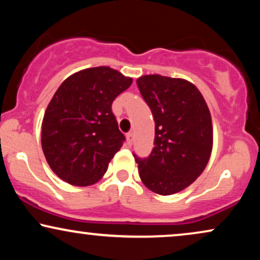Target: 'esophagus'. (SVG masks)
<instances>
[{
    "mask_svg": "<svg viewBox=\"0 0 260 260\" xmlns=\"http://www.w3.org/2000/svg\"><path fill=\"white\" fill-rule=\"evenodd\" d=\"M126 139H127V145L128 146H132V144H133V133H127Z\"/></svg>",
    "mask_w": 260,
    "mask_h": 260,
    "instance_id": "esophagus-1",
    "label": "esophagus"
}]
</instances>
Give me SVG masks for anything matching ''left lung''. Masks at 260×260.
Here are the masks:
<instances>
[{"label": "left lung", "mask_w": 260, "mask_h": 260, "mask_svg": "<svg viewBox=\"0 0 260 260\" xmlns=\"http://www.w3.org/2000/svg\"><path fill=\"white\" fill-rule=\"evenodd\" d=\"M137 85L154 119L151 153H133L140 179L157 194H174L194 182L209 162L211 115L198 88L183 79L144 75Z\"/></svg>", "instance_id": "1"}]
</instances>
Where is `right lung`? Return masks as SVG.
Segmentation results:
<instances>
[{"mask_svg":"<svg viewBox=\"0 0 260 260\" xmlns=\"http://www.w3.org/2000/svg\"><path fill=\"white\" fill-rule=\"evenodd\" d=\"M132 81L101 66L71 75L55 92L43 119L42 149L63 181L90 186L106 174L126 140L111 104Z\"/></svg>","mask_w":260,"mask_h":260,"instance_id":"right-lung-1","label":"right lung"}]
</instances>
